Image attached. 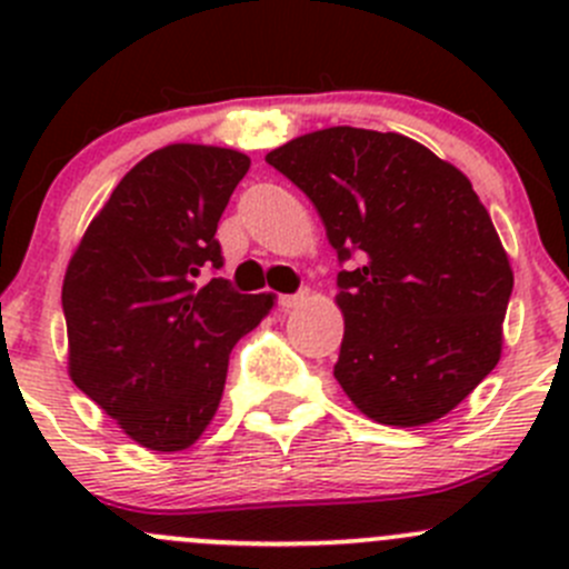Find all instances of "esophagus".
<instances>
[{"label":"esophagus","mask_w":569,"mask_h":569,"mask_svg":"<svg viewBox=\"0 0 569 569\" xmlns=\"http://www.w3.org/2000/svg\"><path fill=\"white\" fill-rule=\"evenodd\" d=\"M302 300H306V295H280V297H278V306H280V308H286V311H289V308L300 306Z\"/></svg>","instance_id":"esophagus-1"}]
</instances>
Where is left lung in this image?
I'll return each instance as SVG.
<instances>
[{
  "mask_svg": "<svg viewBox=\"0 0 569 569\" xmlns=\"http://www.w3.org/2000/svg\"><path fill=\"white\" fill-rule=\"evenodd\" d=\"M317 206L338 252L332 369L388 427L438 421L496 369L512 269L470 181L393 131L332 126L267 153Z\"/></svg>",
  "mask_w": 569,
  "mask_h": 569,
  "instance_id": "1",
  "label": "left lung"
}]
</instances>
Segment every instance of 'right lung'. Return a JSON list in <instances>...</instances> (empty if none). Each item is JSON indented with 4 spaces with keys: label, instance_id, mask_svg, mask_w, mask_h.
I'll return each mask as SVG.
<instances>
[{
    "label": "right lung",
    "instance_id": "add662e5",
    "mask_svg": "<svg viewBox=\"0 0 569 569\" xmlns=\"http://www.w3.org/2000/svg\"><path fill=\"white\" fill-rule=\"evenodd\" d=\"M250 159L168 146L120 178L68 263V371L131 440L181 451L214 418L233 343L272 308L226 278L217 222Z\"/></svg>",
    "mask_w": 569,
    "mask_h": 569
}]
</instances>
